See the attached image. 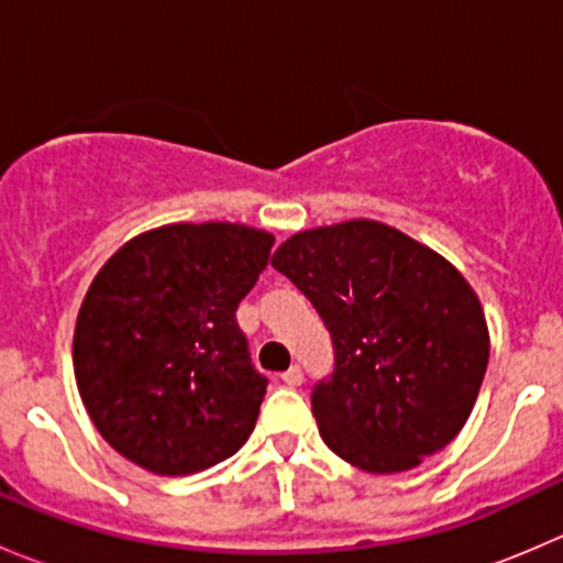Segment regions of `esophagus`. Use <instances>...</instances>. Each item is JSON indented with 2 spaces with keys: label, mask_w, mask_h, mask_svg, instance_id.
I'll return each instance as SVG.
<instances>
[{
  "label": "esophagus",
  "mask_w": 563,
  "mask_h": 563,
  "mask_svg": "<svg viewBox=\"0 0 563 563\" xmlns=\"http://www.w3.org/2000/svg\"><path fill=\"white\" fill-rule=\"evenodd\" d=\"M283 384H288V387H299V384L305 382V376H302V367L299 365H294V367H288L286 373H283Z\"/></svg>",
  "instance_id": "34e87169"
}]
</instances>
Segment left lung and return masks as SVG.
<instances>
[{"label":"left lung","mask_w":563,"mask_h":563,"mask_svg":"<svg viewBox=\"0 0 563 563\" xmlns=\"http://www.w3.org/2000/svg\"><path fill=\"white\" fill-rule=\"evenodd\" d=\"M272 266L332 334L334 371L310 397L323 444L371 474L444 450L490 356L482 305L455 266L376 220L299 231Z\"/></svg>","instance_id":"1"}]
</instances>
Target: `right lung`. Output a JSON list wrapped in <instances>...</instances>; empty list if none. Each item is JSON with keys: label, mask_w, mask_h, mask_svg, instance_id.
<instances>
[{"label": "right lung", "mask_w": 563, "mask_h": 563, "mask_svg": "<svg viewBox=\"0 0 563 563\" xmlns=\"http://www.w3.org/2000/svg\"><path fill=\"white\" fill-rule=\"evenodd\" d=\"M275 236L240 223H172L122 245L95 275L73 334L87 413L122 457L185 476L250 439L266 376L236 308Z\"/></svg>", "instance_id": "add662e5"}]
</instances>
